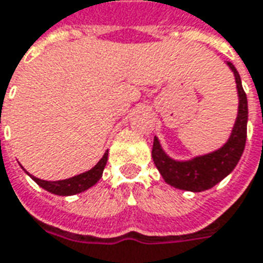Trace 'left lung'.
<instances>
[{
    "label": "left lung",
    "instance_id": "left-lung-1",
    "mask_svg": "<svg viewBox=\"0 0 263 263\" xmlns=\"http://www.w3.org/2000/svg\"><path fill=\"white\" fill-rule=\"evenodd\" d=\"M227 65L230 66L235 76L239 106H238V117L232 128L231 137L224 146L217 152L195 157L188 161H176L163 152L158 139L154 137L152 152L154 164L165 182L173 187L194 191V193H200L214 187L235 168L243 153L245 141H247L248 122L247 93L243 92L241 78L235 66L231 62H227Z\"/></svg>",
    "mask_w": 263,
    "mask_h": 263
}]
</instances>
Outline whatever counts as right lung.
I'll use <instances>...</instances> for the list:
<instances>
[{
  "label": "right lung",
  "mask_w": 263,
  "mask_h": 263,
  "mask_svg": "<svg viewBox=\"0 0 263 263\" xmlns=\"http://www.w3.org/2000/svg\"><path fill=\"white\" fill-rule=\"evenodd\" d=\"M107 154L109 152H106L103 154V157L100 158L98 164L93 167L92 170L82 173L79 176L72 177V178H66V180H59V181H45V180H39L36 177L31 176L33 181L38 184L39 187H42L46 191H49L52 194L57 195H73L79 194L82 191H86L87 188H90L95 185L96 182L100 180V177L103 174L106 163H107Z\"/></svg>",
  "instance_id": "add662e5"
}]
</instances>
